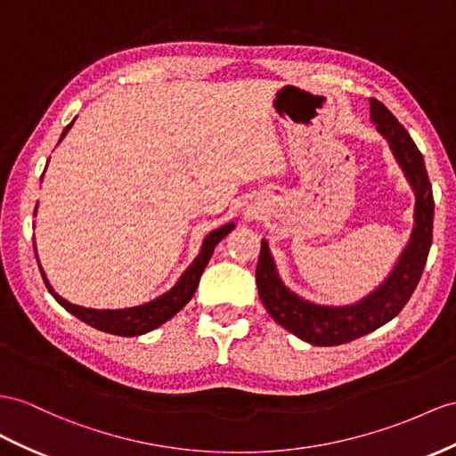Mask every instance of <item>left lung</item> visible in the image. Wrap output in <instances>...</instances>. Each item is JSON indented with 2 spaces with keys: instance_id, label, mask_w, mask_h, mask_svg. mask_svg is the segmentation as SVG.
<instances>
[{
  "instance_id": "8db88e82",
  "label": "left lung",
  "mask_w": 456,
  "mask_h": 456,
  "mask_svg": "<svg viewBox=\"0 0 456 456\" xmlns=\"http://www.w3.org/2000/svg\"><path fill=\"white\" fill-rule=\"evenodd\" d=\"M370 119L387 140L395 159L416 194L414 227L399 262L385 281L350 306L314 305L287 289L277 273L270 247L262 240L256 285L270 316L298 339L316 346H335L376 331L399 314L422 277L434 232V192L424 158L406 128L376 98H370Z\"/></svg>"
}]
</instances>
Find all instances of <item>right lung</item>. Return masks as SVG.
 Returning a JSON list of instances; mask_svg holds the SVG:
<instances>
[{
	"mask_svg": "<svg viewBox=\"0 0 456 456\" xmlns=\"http://www.w3.org/2000/svg\"><path fill=\"white\" fill-rule=\"evenodd\" d=\"M73 123H75V119L63 128V134L60 138V142L69 133V128L73 126ZM34 216H37V209H34ZM232 229H235V224H227V225H221L219 229L212 231L209 235H206V239L202 242L200 254H198L196 260L189 267H186V272L181 275L177 285H175L171 290H167L166 295H161L159 298L146 302V305H142V306H134V308L92 310V308H83V306L71 305V302H67L65 298H61L60 295L55 293L40 264H38V267H40L44 283H45V287H48L52 297L57 302H60V305L67 312H71L73 316H77L80 322H85V323L92 325V328L111 333V335L134 337V335H142V333H148L151 330L159 328L161 323H166L167 320H171L175 314H177L186 305V302H189L194 297L198 281H200L202 272L206 270L209 258H212L216 244L221 239H225ZM34 252H37V244H34ZM37 258H38V256H37Z\"/></svg>",
	"mask_w": 456,
	"mask_h": 456,
	"instance_id": "right-lung-1",
	"label": "right lung"
}]
</instances>
